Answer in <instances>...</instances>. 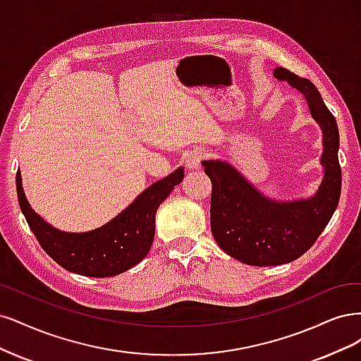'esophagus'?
<instances>
[{
    "mask_svg": "<svg viewBox=\"0 0 361 361\" xmlns=\"http://www.w3.org/2000/svg\"><path fill=\"white\" fill-rule=\"evenodd\" d=\"M205 153L202 149H193L190 151V153L188 154V157H185V166H188V169H200L201 168V161L204 159Z\"/></svg>",
    "mask_w": 361,
    "mask_h": 361,
    "instance_id": "34e87169",
    "label": "esophagus"
}]
</instances>
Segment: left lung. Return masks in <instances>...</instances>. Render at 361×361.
<instances>
[{"mask_svg":"<svg viewBox=\"0 0 361 361\" xmlns=\"http://www.w3.org/2000/svg\"><path fill=\"white\" fill-rule=\"evenodd\" d=\"M273 76L305 96L312 118L322 132L324 176L318 190L309 197L279 201L264 195L229 161L202 160L212 180V234L229 257L244 264L267 267L295 261L321 235L341 197L339 130L317 87L283 67Z\"/></svg>","mask_w":361,"mask_h":361,"instance_id":"obj_1","label":"left lung"}]
</instances>
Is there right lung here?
<instances>
[{
	"instance_id": "add662e5",
	"label": "right lung",
	"mask_w": 361,
	"mask_h": 361,
	"mask_svg": "<svg viewBox=\"0 0 361 361\" xmlns=\"http://www.w3.org/2000/svg\"><path fill=\"white\" fill-rule=\"evenodd\" d=\"M184 178L180 166L136 196V200L111 219L108 224L87 232H67L54 228L32 210L20 171L16 173V190L20 210L43 250L75 274L109 277L130 270L151 249L156 232V213L177 184Z\"/></svg>"
}]
</instances>
